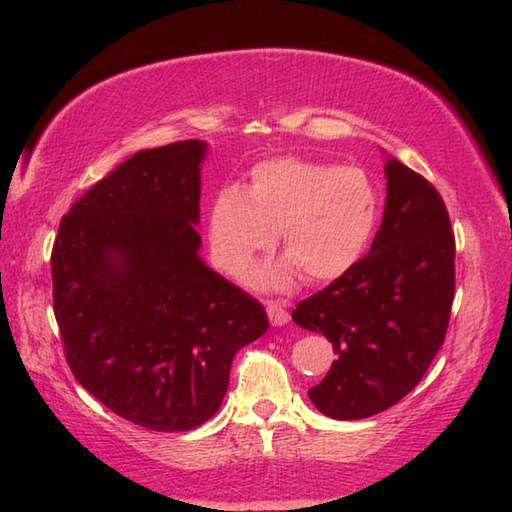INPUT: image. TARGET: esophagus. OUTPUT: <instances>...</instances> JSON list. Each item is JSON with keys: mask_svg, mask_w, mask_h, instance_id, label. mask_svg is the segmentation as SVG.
<instances>
[{"mask_svg": "<svg viewBox=\"0 0 512 512\" xmlns=\"http://www.w3.org/2000/svg\"><path fill=\"white\" fill-rule=\"evenodd\" d=\"M268 319L273 325H286L290 321V314L286 310V303L284 301H268Z\"/></svg>", "mask_w": 512, "mask_h": 512, "instance_id": "esophagus-1", "label": "esophagus"}]
</instances>
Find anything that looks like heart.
Here are the masks:
<instances>
[{
  "label": "heart",
  "instance_id": "b5f03b06",
  "mask_svg": "<svg viewBox=\"0 0 512 512\" xmlns=\"http://www.w3.org/2000/svg\"><path fill=\"white\" fill-rule=\"evenodd\" d=\"M376 220L378 195L363 169L281 156L255 165L246 191L215 195L206 233L215 266L242 277L279 231L286 259L257 270L255 281L286 288L297 273L308 281L343 277L365 255Z\"/></svg>",
  "mask_w": 512,
  "mask_h": 512
}]
</instances>
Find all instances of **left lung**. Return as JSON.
Masks as SVG:
<instances>
[{
	"instance_id": "1",
	"label": "left lung",
	"mask_w": 512,
	"mask_h": 512,
	"mask_svg": "<svg viewBox=\"0 0 512 512\" xmlns=\"http://www.w3.org/2000/svg\"><path fill=\"white\" fill-rule=\"evenodd\" d=\"M383 224L372 248L292 321L321 332L336 361L308 396L334 420H361L416 387L444 343L455 292V237L440 193L389 158Z\"/></svg>"
}]
</instances>
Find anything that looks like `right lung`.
Listing matches in <instances>:
<instances>
[{"label":"right lung","instance_id":"1","mask_svg":"<svg viewBox=\"0 0 512 512\" xmlns=\"http://www.w3.org/2000/svg\"><path fill=\"white\" fill-rule=\"evenodd\" d=\"M204 154V140L138 151L70 206L52 246L74 378L151 431L215 416L233 356L268 330L262 303L198 255Z\"/></svg>","mask_w":512,"mask_h":512}]
</instances>
